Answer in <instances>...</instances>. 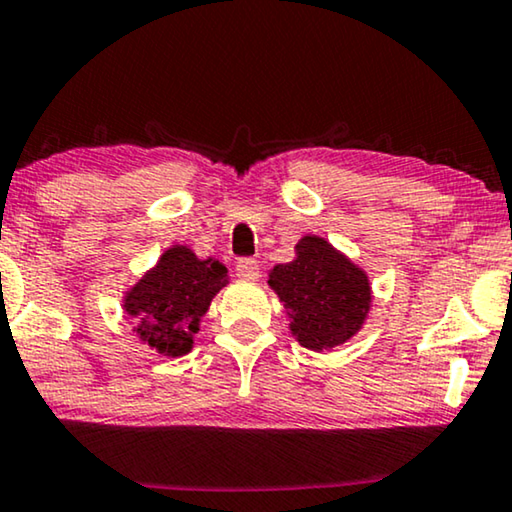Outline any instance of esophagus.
Segmentation results:
<instances>
[{
	"label": "esophagus",
	"instance_id": "1",
	"mask_svg": "<svg viewBox=\"0 0 512 512\" xmlns=\"http://www.w3.org/2000/svg\"><path fill=\"white\" fill-rule=\"evenodd\" d=\"M236 276L243 278V280H255L259 278V262L257 259H250V257H243L236 262Z\"/></svg>",
	"mask_w": 512,
	"mask_h": 512
}]
</instances>
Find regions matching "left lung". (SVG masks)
I'll return each instance as SVG.
<instances>
[{
    "mask_svg": "<svg viewBox=\"0 0 512 512\" xmlns=\"http://www.w3.org/2000/svg\"><path fill=\"white\" fill-rule=\"evenodd\" d=\"M297 259L273 266L271 290L290 315V329L308 350H331L362 329L371 308L366 273L320 236L297 243Z\"/></svg>",
    "mask_w": 512,
    "mask_h": 512,
    "instance_id": "1",
    "label": "left lung"
}]
</instances>
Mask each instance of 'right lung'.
I'll return each mask as SVG.
<instances>
[{"label":"right lung","mask_w":512,"mask_h":512,"mask_svg":"<svg viewBox=\"0 0 512 512\" xmlns=\"http://www.w3.org/2000/svg\"><path fill=\"white\" fill-rule=\"evenodd\" d=\"M225 285V264L174 246L127 292L125 311L143 343L167 357H181L192 350L201 315Z\"/></svg>","instance_id":"obj_1"}]
</instances>
